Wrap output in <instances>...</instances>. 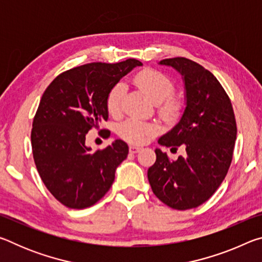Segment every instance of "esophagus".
I'll return each mask as SVG.
<instances>
[{"mask_svg": "<svg viewBox=\"0 0 262 262\" xmlns=\"http://www.w3.org/2000/svg\"><path fill=\"white\" fill-rule=\"evenodd\" d=\"M141 150L140 147H136V145H129V152L130 154H137Z\"/></svg>", "mask_w": 262, "mask_h": 262, "instance_id": "1", "label": "esophagus"}]
</instances>
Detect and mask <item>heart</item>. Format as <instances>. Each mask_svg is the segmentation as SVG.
<instances>
[{"mask_svg": "<svg viewBox=\"0 0 262 262\" xmlns=\"http://www.w3.org/2000/svg\"><path fill=\"white\" fill-rule=\"evenodd\" d=\"M135 85L147 95L150 100L157 104L159 114L167 120L176 119L183 110V100L180 97L172 95L173 82L166 75L156 69H143L133 78ZM125 95L123 84L118 83L111 89L106 97V108L111 115H118L121 111V103ZM118 135L130 143L142 144L151 139L159 132L157 123L140 120L137 118H128L119 123Z\"/></svg>", "mask_w": 262, "mask_h": 262, "instance_id": "obj_1", "label": "heart"}]
</instances>
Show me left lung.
I'll use <instances>...</instances> for the list:
<instances>
[{
    "instance_id": "left-lung-1",
    "label": "left lung",
    "mask_w": 262,
    "mask_h": 262,
    "mask_svg": "<svg viewBox=\"0 0 262 262\" xmlns=\"http://www.w3.org/2000/svg\"><path fill=\"white\" fill-rule=\"evenodd\" d=\"M183 75L186 108L180 121L158 143L184 156L170 161L156 149V162L148 170L149 184L163 203L177 210L206 202L227 176L232 161L237 125L231 100L209 70L186 57L159 62Z\"/></svg>"
}]
</instances>
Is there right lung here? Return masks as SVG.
Returning <instances> with one entry per match:
<instances>
[{"mask_svg":"<svg viewBox=\"0 0 262 262\" xmlns=\"http://www.w3.org/2000/svg\"><path fill=\"white\" fill-rule=\"evenodd\" d=\"M136 66L142 63L135 59L78 66L61 73L43 92L31 130L33 159L42 183L63 206H94L108 192L115 168L127 158L123 141L91 151L85 135L107 120V94Z\"/></svg>","mask_w":262,"mask_h":262,"instance_id":"add662e5","label":"right lung"}]
</instances>
